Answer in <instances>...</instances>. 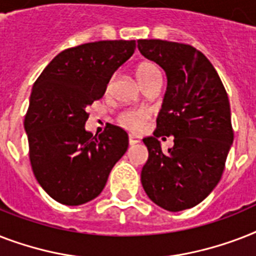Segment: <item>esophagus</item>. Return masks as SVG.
<instances>
[{
	"mask_svg": "<svg viewBox=\"0 0 256 256\" xmlns=\"http://www.w3.org/2000/svg\"><path fill=\"white\" fill-rule=\"evenodd\" d=\"M140 142V136H134V134H128V144H136Z\"/></svg>",
	"mask_w": 256,
	"mask_h": 256,
	"instance_id": "1",
	"label": "esophagus"
}]
</instances>
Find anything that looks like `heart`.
I'll return each mask as SVG.
<instances>
[{"label": "heart", "instance_id": "b5f03b06", "mask_svg": "<svg viewBox=\"0 0 256 256\" xmlns=\"http://www.w3.org/2000/svg\"><path fill=\"white\" fill-rule=\"evenodd\" d=\"M160 69L152 62H142L136 70V80L140 81L142 86L146 85L152 78L160 76ZM146 118H148V114L144 110H128V112H124L118 116V122L124 128L138 130V128H142Z\"/></svg>", "mask_w": 256, "mask_h": 256}]
</instances>
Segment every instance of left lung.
Wrapping results in <instances>:
<instances>
[{
	"label": "left lung",
	"mask_w": 256,
	"mask_h": 256,
	"mask_svg": "<svg viewBox=\"0 0 256 256\" xmlns=\"http://www.w3.org/2000/svg\"><path fill=\"white\" fill-rule=\"evenodd\" d=\"M138 49L168 77L156 130L144 140L148 160L140 182L164 210L191 208L218 184L234 140L226 88L206 56L191 45L140 40ZM170 135L174 146L164 154L158 138Z\"/></svg>",
	"instance_id": "left-lung-1"
}]
</instances>
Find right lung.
<instances>
[{
	"label": "right lung",
	"instance_id": "right-lung-1",
	"mask_svg": "<svg viewBox=\"0 0 256 256\" xmlns=\"http://www.w3.org/2000/svg\"><path fill=\"white\" fill-rule=\"evenodd\" d=\"M136 41H98L58 54L34 82L25 116L34 176L57 202L78 206L96 198L128 146V132L108 124L85 130L88 104L134 54Z\"/></svg>",
	"mask_w": 256,
	"mask_h": 256
}]
</instances>
